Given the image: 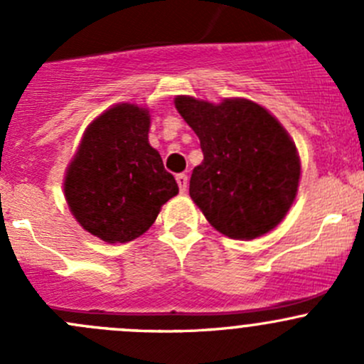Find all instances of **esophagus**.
Returning <instances> with one entry per match:
<instances>
[{
  "instance_id": "1",
  "label": "esophagus",
  "mask_w": 364,
  "mask_h": 364,
  "mask_svg": "<svg viewBox=\"0 0 364 364\" xmlns=\"http://www.w3.org/2000/svg\"><path fill=\"white\" fill-rule=\"evenodd\" d=\"M176 181H178V186H179V190H181V193H185L186 188H188V176L178 174L176 176Z\"/></svg>"
}]
</instances>
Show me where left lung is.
Segmentation results:
<instances>
[{"mask_svg": "<svg viewBox=\"0 0 364 364\" xmlns=\"http://www.w3.org/2000/svg\"><path fill=\"white\" fill-rule=\"evenodd\" d=\"M200 141L204 160L190 178V197L208 222L234 240L269 232L296 199L301 165L294 142L260 105L236 98L220 105L176 98Z\"/></svg>", "mask_w": 364, "mask_h": 364, "instance_id": "left-lung-1", "label": "left lung"}]
</instances>
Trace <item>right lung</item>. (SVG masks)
<instances>
[{"label": "right lung", "instance_id": "right-lung-1", "mask_svg": "<svg viewBox=\"0 0 364 364\" xmlns=\"http://www.w3.org/2000/svg\"><path fill=\"white\" fill-rule=\"evenodd\" d=\"M148 111L121 104L87 127L65 179L77 222L107 243L144 234L161 204L179 192L160 153L148 142Z\"/></svg>", "mask_w": 364, "mask_h": 364}]
</instances>
